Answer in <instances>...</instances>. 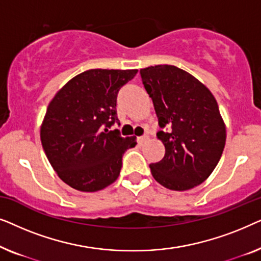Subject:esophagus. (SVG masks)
<instances>
[{
  "instance_id": "1",
  "label": "esophagus",
  "mask_w": 261,
  "mask_h": 261,
  "mask_svg": "<svg viewBox=\"0 0 261 261\" xmlns=\"http://www.w3.org/2000/svg\"><path fill=\"white\" fill-rule=\"evenodd\" d=\"M147 139H148L147 135H144V137H139V138L137 139V141H138L139 145H142L146 140H147Z\"/></svg>"
}]
</instances>
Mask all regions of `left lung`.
Wrapping results in <instances>:
<instances>
[{
    "instance_id": "obj_1",
    "label": "left lung",
    "mask_w": 261,
    "mask_h": 261,
    "mask_svg": "<svg viewBox=\"0 0 261 261\" xmlns=\"http://www.w3.org/2000/svg\"><path fill=\"white\" fill-rule=\"evenodd\" d=\"M140 74L159 127H167L156 133L165 155L149 165L153 178L170 190L197 187L212 174L226 145V124L215 97L177 66H149Z\"/></svg>"
}]
</instances>
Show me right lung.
I'll return each mask as SVG.
<instances>
[{"mask_svg":"<svg viewBox=\"0 0 261 261\" xmlns=\"http://www.w3.org/2000/svg\"><path fill=\"white\" fill-rule=\"evenodd\" d=\"M138 70L84 71L70 80L47 107L40 128L42 148L64 183L95 192L114 183L122 155L137 138H122L117 129V92Z\"/></svg>","mask_w":261,"mask_h":261,"instance_id":"add662e5","label":"right lung"}]
</instances>
